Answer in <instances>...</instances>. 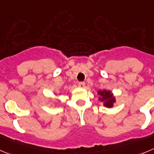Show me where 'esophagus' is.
<instances>
[{
  "instance_id": "34e87169",
  "label": "esophagus",
  "mask_w": 154,
  "mask_h": 154,
  "mask_svg": "<svg viewBox=\"0 0 154 154\" xmlns=\"http://www.w3.org/2000/svg\"><path fill=\"white\" fill-rule=\"evenodd\" d=\"M78 85L79 87L80 88H85V83L84 82H79Z\"/></svg>"
}]
</instances>
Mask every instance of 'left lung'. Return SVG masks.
Here are the masks:
<instances>
[{"mask_svg":"<svg viewBox=\"0 0 154 154\" xmlns=\"http://www.w3.org/2000/svg\"><path fill=\"white\" fill-rule=\"evenodd\" d=\"M99 95V100L103 103V106L107 108H111L113 106V103L116 102V98L110 91L99 90L97 91Z\"/></svg>","mask_w":154,"mask_h":154,"instance_id":"8db88e82","label":"left lung"}]
</instances>
